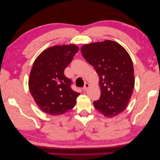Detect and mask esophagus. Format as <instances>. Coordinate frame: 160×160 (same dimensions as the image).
I'll return each mask as SVG.
<instances>
[{
  "instance_id": "34e87169",
  "label": "esophagus",
  "mask_w": 160,
  "mask_h": 160,
  "mask_svg": "<svg viewBox=\"0 0 160 160\" xmlns=\"http://www.w3.org/2000/svg\"><path fill=\"white\" fill-rule=\"evenodd\" d=\"M89 83H85V85H84V87H83V91H86L87 89H89Z\"/></svg>"
}]
</instances>
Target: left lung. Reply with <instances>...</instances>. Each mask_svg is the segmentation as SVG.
I'll use <instances>...</instances> for the list:
<instances>
[{
	"instance_id": "left-lung-1",
	"label": "left lung",
	"mask_w": 160,
	"mask_h": 160,
	"mask_svg": "<svg viewBox=\"0 0 160 160\" xmlns=\"http://www.w3.org/2000/svg\"><path fill=\"white\" fill-rule=\"evenodd\" d=\"M85 60L99 77L101 97L94 107L105 117L111 118L127 108L135 85L132 59L118 42L110 40L81 47Z\"/></svg>"
}]
</instances>
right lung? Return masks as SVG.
Here are the masks:
<instances>
[{
  "instance_id": "obj_1",
  "label": "right lung",
  "mask_w": 160,
  "mask_h": 160,
  "mask_svg": "<svg viewBox=\"0 0 160 160\" xmlns=\"http://www.w3.org/2000/svg\"><path fill=\"white\" fill-rule=\"evenodd\" d=\"M78 51L75 45H55L43 51L34 61L28 88L43 112L59 115L75 105L80 93L71 89V81L65 77L64 71Z\"/></svg>"
}]
</instances>
